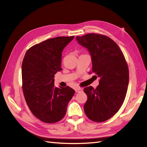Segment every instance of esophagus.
<instances>
[{
    "label": "esophagus",
    "instance_id": "obj_1",
    "mask_svg": "<svg viewBox=\"0 0 147 147\" xmlns=\"http://www.w3.org/2000/svg\"><path fill=\"white\" fill-rule=\"evenodd\" d=\"M75 90L76 92H80L83 91V89H82L80 88H75Z\"/></svg>",
    "mask_w": 147,
    "mask_h": 147
}]
</instances>
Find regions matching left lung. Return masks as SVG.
Returning a JSON list of instances; mask_svg holds the SVG:
<instances>
[{"label":"left lung","mask_w":147,"mask_h":147,"mask_svg":"<svg viewBox=\"0 0 147 147\" xmlns=\"http://www.w3.org/2000/svg\"><path fill=\"white\" fill-rule=\"evenodd\" d=\"M78 43L88 49L91 56L92 72L99 77V84L84 89L88 99L84 113L95 122H104L121 108L129 84V69L121 50L112 39L97 34L76 37Z\"/></svg>","instance_id":"left-lung-1"}]
</instances>
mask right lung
I'll list each match as a JSON object with an SVG mask.
<instances>
[{
    "instance_id": "1",
    "label": "right lung",
    "mask_w": 147,
    "mask_h": 147,
    "mask_svg": "<svg viewBox=\"0 0 147 147\" xmlns=\"http://www.w3.org/2000/svg\"><path fill=\"white\" fill-rule=\"evenodd\" d=\"M72 37H57L38 43L26 51L22 63L25 100L34 116L47 123L63 119L75 91L55 86V75L61 71L62 52Z\"/></svg>"
}]
</instances>
